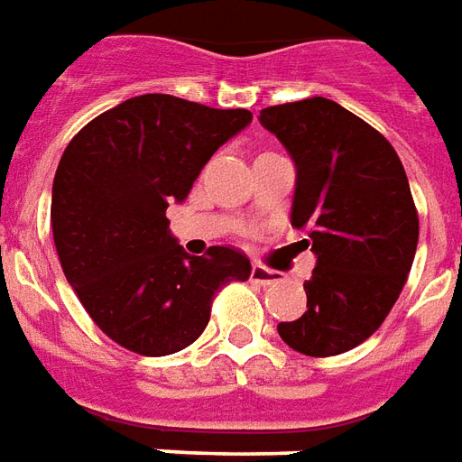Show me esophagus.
<instances>
[{
  "mask_svg": "<svg viewBox=\"0 0 462 462\" xmlns=\"http://www.w3.org/2000/svg\"><path fill=\"white\" fill-rule=\"evenodd\" d=\"M249 282L259 283V286H272V283L279 282V272H272V269H266V266H252Z\"/></svg>",
  "mask_w": 462,
  "mask_h": 462,
  "instance_id": "obj_1",
  "label": "esophagus"
}]
</instances>
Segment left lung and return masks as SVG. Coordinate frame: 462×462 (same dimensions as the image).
<instances>
[{"instance_id":"1","label":"left lung","mask_w":462,"mask_h":462,"mask_svg":"<svg viewBox=\"0 0 462 462\" xmlns=\"http://www.w3.org/2000/svg\"><path fill=\"white\" fill-rule=\"evenodd\" d=\"M259 122L296 163L291 225L318 257L306 313L279 323L296 353L333 357L377 330L404 289L419 245V213L394 146L326 97L274 105Z\"/></svg>"}]
</instances>
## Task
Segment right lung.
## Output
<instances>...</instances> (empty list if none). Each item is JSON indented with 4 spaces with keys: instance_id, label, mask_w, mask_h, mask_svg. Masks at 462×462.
Listing matches in <instances>:
<instances>
[{
    "instance_id": "right-lung-1",
    "label": "right lung",
    "mask_w": 462,
    "mask_h": 462,
    "mask_svg": "<svg viewBox=\"0 0 462 462\" xmlns=\"http://www.w3.org/2000/svg\"><path fill=\"white\" fill-rule=\"evenodd\" d=\"M249 122V109L153 92L88 122L60 156L51 198L58 259L95 326L126 350L162 357L196 343L217 291L249 279L240 249L190 257L166 220Z\"/></svg>"
}]
</instances>
